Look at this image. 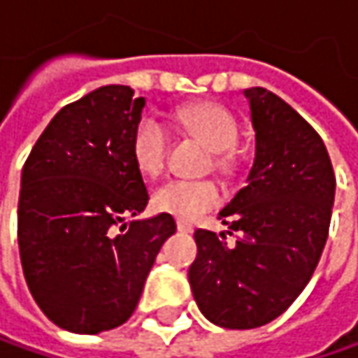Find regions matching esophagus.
Here are the masks:
<instances>
[{
  "label": "esophagus",
  "instance_id": "34e87169",
  "mask_svg": "<svg viewBox=\"0 0 358 358\" xmlns=\"http://www.w3.org/2000/svg\"><path fill=\"white\" fill-rule=\"evenodd\" d=\"M176 228H178V232H184V234L194 232V226L188 224V222H184V220H178V222H176Z\"/></svg>",
  "mask_w": 358,
  "mask_h": 358
}]
</instances>
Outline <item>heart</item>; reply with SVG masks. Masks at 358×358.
I'll return each mask as SVG.
<instances>
[{"mask_svg":"<svg viewBox=\"0 0 358 358\" xmlns=\"http://www.w3.org/2000/svg\"><path fill=\"white\" fill-rule=\"evenodd\" d=\"M178 122L216 152V166L220 170L232 166V148L238 142V122L232 112L218 103H196L180 110ZM168 140V130L158 117L146 116L140 120L134 130L132 154L136 166L144 174L156 176L162 170ZM218 202L220 190L210 180H168L152 196L156 212L178 220H194Z\"/></svg>","mask_w":358,"mask_h":358,"instance_id":"heart-1","label":"heart"}]
</instances>
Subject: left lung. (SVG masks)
<instances>
[{"label": "left lung", "instance_id": "left-lung-1", "mask_svg": "<svg viewBox=\"0 0 358 358\" xmlns=\"http://www.w3.org/2000/svg\"><path fill=\"white\" fill-rule=\"evenodd\" d=\"M255 128L246 186L220 210L238 236L196 230L188 271L200 313L224 329L280 317L308 285L333 216V164L315 128L264 87L244 90Z\"/></svg>", "mask_w": 358, "mask_h": 358}]
</instances>
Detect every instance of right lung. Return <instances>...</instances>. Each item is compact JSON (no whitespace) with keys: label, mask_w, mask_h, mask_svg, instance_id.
<instances>
[{"label":"right lung","mask_w":358,"mask_h":358,"mask_svg":"<svg viewBox=\"0 0 358 358\" xmlns=\"http://www.w3.org/2000/svg\"><path fill=\"white\" fill-rule=\"evenodd\" d=\"M144 106L130 86L90 92L52 117L22 170L25 282L43 315L70 333L98 334L130 319L176 232L168 214L138 218L150 198L132 154Z\"/></svg>","instance_id":"obj_1"}]
</instances>
